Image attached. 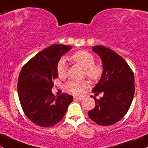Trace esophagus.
Listing matches in <instances>:
<instances>
[{
	"label": "esophagus",
	"mask_w": 148,
	"mask_h": 148,
	"mask_svg": "<svg viewBox=\"0 0 148 148\" xmlns=\"http://www.w3.org/2000/svg\"><path fill=\"white\" fill-rule=\"evenodd\" d=\"M83 99L84 98L83 97H74V99H75V100H83Z\"/></svg>",
	"instance_id": "34e87169"
}]
</instances>
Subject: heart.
I'll return each mask as SVG.
<instances>
[{
    "instance_id": "obj_1",
    "label": "heart",
    "mask_w": 148,
    "mask_h": 148,
    "mask_svg": "<svg viewBox=\"0 0 148 148\" xmlns=\"http://www.w3.org/2000/svg\"><path fill=\"white\" fill-rule=\"evenodd\" d=\"M70 60L77 63L84 69L86 76L92 81H97L102 77L103 73V67L102 65L95 63V59L93 54L84 50L78 51L72 54ZM57 73L59 78H64L67 75L65 62L63 60H60L57 64ZM86 87V83L84 81L72 80L65 85V89L68 92L75 95L81 94Z\"/></svg>"
}]
</instances>
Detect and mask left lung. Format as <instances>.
I'll return each instance as SVG.
<instances>
[{
	"label": "left lung",
	"mask_w": 148,
	"mask_h": 148,
	"mask_svg": "<svg viewBox=\"0 0 148 148\" xmlns=\"http://www.w3.org/2000/svg\"><path fill=\"white\" fill-rule=\"evenodd\" d=\"M92 50L100 57L103 65L102 78L92 92L104 95L99 99L94 97L96 105L88 115L100 126H110L120 121L132 105L134 76L127 62L112 50L104 46H94Z\"/></svg>",
	"instance_id": "left-lung-1"
}]
</instances>
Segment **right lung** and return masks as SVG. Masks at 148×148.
Returning <instances> with one entry per match:
<instances>
[{
  "label": "right lung",
  "instance_id": "add662e5",
  "mask_svg": "<svg viewBox=\"0 0 148 148\" xmlns=\"http://www.w3.org/2000/svg\"><path fill=\"white\" fill-rule=\"evenodd\" d=\"M72 46L53 44L27 62L19 75L17 91L24 112L32 122L41 127H51L64 117L73 97L51 93L54 80L58 77L57 64Z\"/></svg>",
  "mask_w": 148,
  "mask_h": 148
}]
</instances>
